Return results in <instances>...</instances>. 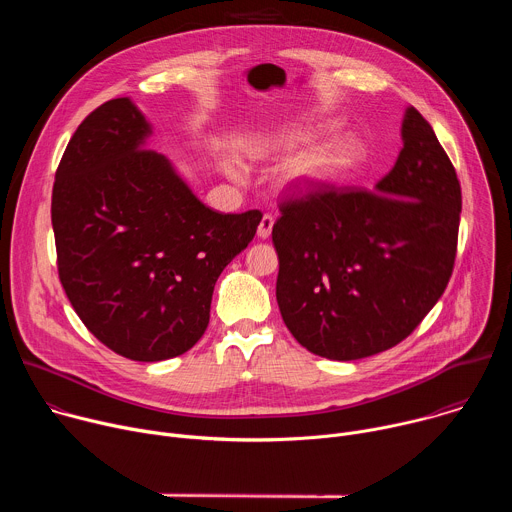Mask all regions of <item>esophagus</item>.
<instances>
[{
  "label": "esophagus",
  "instance_id": "obj_1",
  "mask_svg": "<svg viewBox=\"0 0 512 512\" xmlns=\"http://www.w3.org/2000/svg\"><path fill=\"white\" fill-rule=\"evenodd\" d=\"M271 229H273V216L271 214H263L261 223H259V229H257L259 239H267L271 235Z\"/></svg>",
  "mask_w": 512,
  "mask_h": 512
}]
</instances>
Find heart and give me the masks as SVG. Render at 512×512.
<instances>
[{
  "instance_id": "obj_1",
  "label": "heart",
  "mask_w": 512,
  "mask_h": 512,
  "mask_svg": "<svg viewBox=\"0 0 512 512\" xmlns=\"http://www.w3.org/2000/svg\"><path fill=\"white\" fill-rule=\"evenodd\" d=\"M306 135L304 133H296V131H283V133H275L273 137H269L265 143H261L259 148L255 150L257 156H265L277 150H287L291 145H296L298 141H304ZM362 145L358 139L354 137H340L334 139L326 145H320V148H314L306 154H302L300 158H296L294 162H289L283 178L289 186H294L298 190H308L320 182H326L346 170H350L352 166H356L362 160ZM233 174H237L235 168H231Z\"/></svg>"
}]
</instances>
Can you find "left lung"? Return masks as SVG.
Here are the masks:
<instances>
[{"instance_id":"obj_1","label":"left lung","mask_w":512,"mask_h":512,"mask_svg":"<svg viewBox=\"0 0 512 512\" xmlns=\"http://www.w3.org/2000/svg\"><path fill=\"white\" fill-rule=\"evenodd\" d=\"M403 150L373 190L294 188L273 225L281 318L310 352L356 360L405 340L454 271L462 188L423 115L409 107Z\"/></svg>"}]
</instances>
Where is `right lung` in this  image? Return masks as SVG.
I'll list each match as a JSON object with an SVG mask.
<instances>
[{
    "label": "right lung",
    "mask_w": 512,
    "mask_h": 512,
    "mask_svg": "<svg viewBox=\"0 0 512 512\" xmlns=\"http://www.w3.org/2000/svg\"><path fill=\"white\" fill-rule=\"evenodd\" d=\"M148 133L127 97L97 107L66 145L50 206L68 302L99 342L139 362L202 338L214 283L263 216L204 206L162 154L141 148Z\"/></svg>",
    "instance_id": "right-lung-1"
}]
</instances>
